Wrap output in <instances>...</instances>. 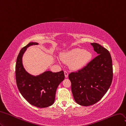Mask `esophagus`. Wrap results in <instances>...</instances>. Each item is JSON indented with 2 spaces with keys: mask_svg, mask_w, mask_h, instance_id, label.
Returning <instances> with one entry per match:
<instances>
[{
  "mask_svg": "<svg viewBox=\"0 0 126 126\" xmlns=\"http://www.w3.org/2000/svg\"><path fill=\"white\" fill-rule=\"evenodd\" d=\"M64 74H65V77L66 78H67V77H68V72L66 71H64Z\"/></svg>",
  "mask_w": 126,
  "mask_h": 126,
  "instance_id": "1",
  "label": "esophagus"
}]
</instances>
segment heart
<instances>
[{"mask_svg": "<svg viewBox=\"0 0 126 126\" xmlns=\"http://www.w3.org/2000/svg\"><path fill=\"white\" fill-rule=\"evenodd\" d=\"M92 53L87 50L80 48H73L61 55L62 59L65 62H70L72 69L79 70L87 65L92 59Z\"/></svg>", "mask_w": 126, "mask_h": 126, "instance_id": "1", "label": "heart"}]
</instances>
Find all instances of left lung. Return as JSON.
Wrapping results in <instances>:
<instances>
[{
    "label": "left lung",
    "instance_id": "left-lung-1",
    "mask_svg": "<svg viewBox=\"0 0 126 126\" xmlns=\"http://www.w3.org/2000/svg\"><path fill=\"white\" fill-rule=\"evenodd\" d=\"M98 56L86 66L68 75L76 103L88 106L100 100L110 87L112 79V64L110 53L100 44L91 43Z\"/></svg>",
    "mask_w": 126,
    "mask_h": 126
}]
</instances>
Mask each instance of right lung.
<instances>
[{
	"label": "right lung",
	"mask_w": 126,
	"mask_h": 126,
	"mask_svg": "<svg viewBox=\"0 0 126 126\" xmlns=\"http://www.w3.org/2000/svg\"><path fill=\"white\" fill-rule=\"evenodd\" d=\"M38 44L30 42L20 50L16 65V79L20 93L28 103L39 108H46L54 103L56 89L65 75L63 71L56 73L47 71L36 76L26 71L22 64L23 55L28 47Z\"/></svg>",
	"instance_id": "1"
}]
</instances>
